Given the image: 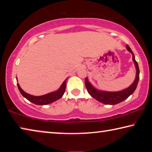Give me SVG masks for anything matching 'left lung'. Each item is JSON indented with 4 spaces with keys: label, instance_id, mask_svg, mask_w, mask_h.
Instances as JSON below:
<instances>
[{
    "label": "left lung",
    "instance_id": "obj_1",
    "mask_svg": "<svg viewBox=\"0 0 152 152\" xmlns=\"http://www.w3.org/2000/svg\"><path fill=\"white\" fill-rule=\"evenodd\" d=\"M127 50L128 52H130L132 55V61L134 62L135 69H136V77L133 83L130 85L129 87H128L126 89H124L122 90L118 91V92H108V91H103L98 90L91 83L89 80H88V77H86L85 79V84L86 89H87L88 92L90 94L91 96L94 98L96 100L100 102H102L104 104H111V105H114V104H118L120 102L124 101L130 96L134 90H136L138 85V82L139 80V69L138 63L135 60V57L134 55V53L132 52L131 49L128 45L126 46Z\"/></svg>",
    "mask_w": 152,
    "mask_h": 152
}]
</instances>
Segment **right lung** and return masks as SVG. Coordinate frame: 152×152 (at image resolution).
Masks as SVG:
<instances>
[{"mask_svg": "<svg viewBox=\"0 0 152 152\" xmlns=\"http://www.w3.org/2000/svg\"><path fill=\"white\" fill-rule=\"evenodd\" d=\"M66 80L67 78L65 79L64 82L62 83L61 86L56 91H54V92L48 93V94L42 96H33L28 94V93L25 92L21 88L19 83L17 84L18 89H19L21 94L27 100H28L30 102H31L35 104H38V105H45V104L52 103L53 102H55L56 100L60 99V98L62 97V96L65 92V89H66Z\"/></svg>", "mask_w": 152, "mask_h": 152, "instance_id": "right-lung-1", "label": "right lung"}]
</instances>
